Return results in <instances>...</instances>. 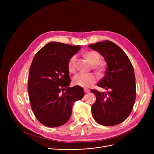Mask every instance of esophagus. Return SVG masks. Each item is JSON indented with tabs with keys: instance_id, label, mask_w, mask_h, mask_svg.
<instances>
[{
	"instance_id": "obj_1",
	"label": "esophagus",
	"mask_w": 154,
	"mask_h": 154,
	"mask_svg": "<svg viewBox=\"0 0 154 154\" xmlns=\"http://www.w3.org/2000/svg\"><path fill=\"white\" fill-rule=\"evenodd\" d=\"M84 91H85V93H89L90 91V90H89V89H88V88H85V89H84Z\"/></svg>"
}]
</instances>
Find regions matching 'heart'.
<instances>
[{
	"label": "heart",
	"mask_w": 154,
	"mask_h": 154,
	"mask_svg": "<svg viewBox=\"0 0 154 154\" xmlns=\"http://www.w3.org/2000/svg\"><path fill=\"white\" fill-rule=\"evenodd\" d=\"M85 57L90 61V62L94 65V68L97 73H102L104 70V67L102 65L96 64L100 59L99 54L95 51L88 52L85 54ZM77 57L72 56L68 62V69L71 72H74L76 70ZM97 81V77L93 74L80 72L76 74L73 78V83L75 85L82 87H89Z\"/></svg>",
	"instance_id": "heart-1"
}]
</instances>
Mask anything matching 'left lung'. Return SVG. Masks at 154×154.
<instances>
[{
	"mask_svg": "<svg viewBox=\"0 0 154 154\" xmlns=\"http://www.w3.org/2000/svg\"><path fill=\"white\" fill-rule=\"evenodd\" d=\"M89 47L99 52L107 64L105 75L97 86L109 90L107 93L91 90L96 97L91 107L93 118L102 125H118L128 117L135 103L136 84L133 66L126 54L112 41L98 42Z\"/></svg>",
	"mask_w": 154,
	"mask_h": 154,
	"instance_id": "1",
	"label": "left lung"
}]
</instances>
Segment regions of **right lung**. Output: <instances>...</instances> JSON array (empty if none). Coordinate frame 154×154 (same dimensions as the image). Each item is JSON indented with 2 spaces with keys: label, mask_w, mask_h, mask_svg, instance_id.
Returning <instances> with one entry per match:
<instances>
[{
  "label": "right lung",
  "mask_w": 154,
  "mask_h": 154,
  "mask_svg": "<svg viewBox=\"0 0 154 154\" xmlns=\"http://www.w3.org/2000/svg\"><path fill=\"white\" fill-rule=\"evenodd\" d=\"M80 49V46L51 42L33 59L29 75V99L36 119L45 126L64 124L70 118L73 103L85 95L81 86L69 87L68 62Z\"/></svg>",
  "instance_id": "1"
}]
</instances>
